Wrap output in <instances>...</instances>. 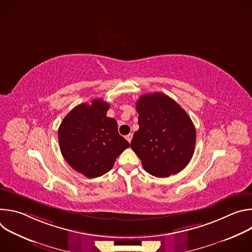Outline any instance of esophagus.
<instances>
[{
    "instance_id": "1",
    "label": "esophagus",
    "mask_w": 252,
    "mask_h": 252,
    "mask_svg": "<svg viewBox=\"0 0 252 252\" xmlns=\"http://www.w3.org/2000/svg\"><path fill=\"white\" fill-rule=\"evenodd\" d=\"M126 140H127L128 142H130V141H131V138H132V133H128L127 135H126Z\"/></svg>"
}]
</instances>
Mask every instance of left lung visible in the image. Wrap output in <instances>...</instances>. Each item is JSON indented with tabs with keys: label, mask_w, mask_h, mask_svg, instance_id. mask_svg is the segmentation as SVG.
<instances>
[{
	"label": "left lung",
	"mask_w": 252,
	"mask_h": 252,
	"mask_svg": "<svg viewBox=\"0 0 252 252\" xmlns=\"http://www.w3.org/2000/svg\"><path fill=\"white\" fill-rule=\"evenodd\" d=\"M139 128L130 142L143 168L157 177L183 170L195 148L196 131L183 107L161 93L141 95L135 103Z\"/></svg>",
	"instance_id": "obj_1"
}]
</instances>
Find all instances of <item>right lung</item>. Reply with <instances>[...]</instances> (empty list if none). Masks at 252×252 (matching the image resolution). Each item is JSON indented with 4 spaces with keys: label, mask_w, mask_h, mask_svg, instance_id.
<instances>
[{
    "label": "right lung",
    "mask_w": 252,
    "mask_h": 252,
    "mask_svg": "<svg viewBox=\"0 0 252 252\" xmlns=\"http://www.w3.org/2000/svg\"><path fill=\"white\" fill-rule=\"evenodd\" d=\"M110 103L100 98L81 103L63 120L59 131L61 153L66 162L89 178L110 171L116 158L129 147L118 131L117 121L106 117Z\"/></svg>",
    "instance_id": "add662e5"
}]
</instances>
